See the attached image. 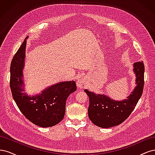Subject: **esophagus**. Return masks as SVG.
<instances>
[{
  "label": "esophagus",
  "mask_w": 155,
  "mask_h": 155,
  "mask_svg": "<svg viewBox=\"0 0 155 155\" xmlns=\"http://www.w3.org/2000/svg\"><path fill=\"white\" fill-rule=\"evenodd\" d=\"M77 87L79 88H85L87 85V81H86V79L85 78H81L78 79L76 82Z\"/></svg>",
  "instance_id": "esophagus-1"
}]
</instances>
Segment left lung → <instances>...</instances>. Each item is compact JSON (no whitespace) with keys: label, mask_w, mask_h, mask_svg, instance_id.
I'll return each instance as SVG.
<instances>
[{"label":"left lung","mask_w":155,"mask_h":155,"mask_svg":"<svg viewBox=\"0 0 155 155\" xmlns=\"http://www.w3.org/2000/svg\"><path fill=\"white\" fill-rule=\"evenodd\" d=\"M136 76V87L126 99L116 101L105 94H96L85 89L89 97L88 114L89 119L97 127L109 128L121 124L128 118L141 97L144 85L143 63L133 64Z\"/></svg>","instance_id":"1"}]
</instances>
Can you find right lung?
<instances>
[{"instance_id": "add662e5", "label": "right lung", "mask_w": 155, "mask_h": 155, "mask_svg": "<svg viewBox=\"0 0 155 155\" xmlns=\"http://www.w3.org/2000/svg\"><path fill=\"white\" fill-rule=\"evenodd\" d=\"M27 38L28 37L12 61L10 88L12 96L18 109L28 120L41 127H50L63 119L67 98L77 89L76 82H59L34 96H28L25 93L22 71L25 67Z\"/></svg>"}]
</instances>
